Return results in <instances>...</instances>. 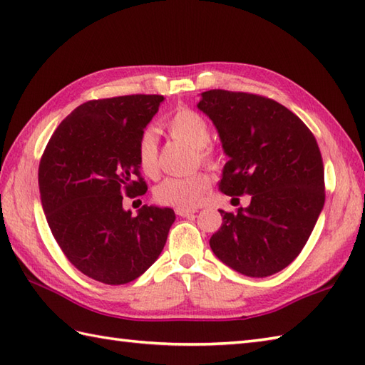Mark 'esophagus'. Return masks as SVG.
I'll list each match as a JSON object with an SVG mask.
<instances>
[{
	"mask_svg": "<svg viewBox=\"0 0 365 365\" xmlns=\"http://www.w3.org/2000/svg\"><path fill=\"white\" fill-rule=\"evenodd\" d=\"M175 213L178 216H183V218H190V216H195V210H188V208H177Z\"/></svg>",
	"mask_w": 365,
	"mask_h": 365,
	"instance_id": "1",
	"label": "esophagus"
}]
</instances>
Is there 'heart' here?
<instances>
[{
  "label": "heart",
  "instance_id": "1",
  "mask_svg": "<svg viewBox=\"0 0 365 365\" xmlns=\"http://www.w3.org/2000/svg\"><path fill=\"white\" fill-rule=\"evenodd\" d=\"M169 133L183 139L196 149L197 158L205 165H215V153L207 147L212 139V131L207 120L199 113L182 108L166 123ZM136 160L147 177L158 174V138L153 130H145L136 143ZM210 188V177L205 173L190 175H170L155 188V199L163 205L178 208H195L204 199Z\"/></svg>",
  "mask_w": 365,
  "mask_h": 365
}]
</instances>
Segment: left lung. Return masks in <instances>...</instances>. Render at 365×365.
I'll return each instance as SVG.
<instances>
[{
    "label": "left lung",
    "instance_id": "obj_1",
    "mask_svg": "<svg viewBox=\"0 0 365 365\" xmlns=\"http://www.w3.org/2000/svg\"><path fill=\"white\" fill-rule=\"evenodd\" d=\"M197 108L218 130L229 161L220 190L250 195L222 224L210 247L222 263L250 277L289 267L311 237L324 205V169L315 136L297 114L274 100L212 89Z\"/></svg>",
    "mask_w": 365,
    "mask_h": 365
}]
</instances>
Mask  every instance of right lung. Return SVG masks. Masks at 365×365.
Wrapping results in <instances>:
<instances>
[{"instance_id": "add662e5", "label": "right lung", "mask_w": 365, "mask_h": 365, "mask_svg": "<svg viewBox=\"0 0 365 365\" xmlns=\"http://www.w3.org/2000/svg\"><path fill=\"white\" fill-rule=\"evenodd\" d=\"M163 96L91 100L59 123L38 165V190L51 234L72 265L98 282L135 281L158 259L175 220L173 208L143 205L133 216L123 196L147 191L136 143Z\"/></svg>"}]
</instances>
